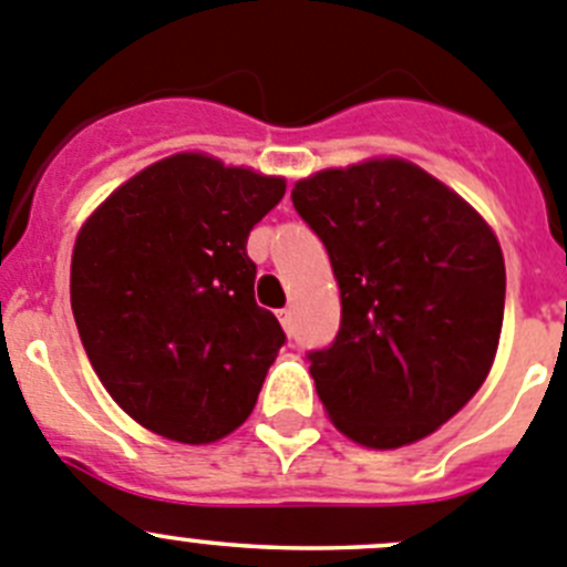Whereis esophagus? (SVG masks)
Instances as JSON below:
<instances>
[{
  "label": "esophagus",
  "mask_w": 567,
  "mask_h": 567,
  "mask_svg": "<svg viewBox=\"0 0 567 567\" xmlns=\"http://www.w3.org/2000/svg\"><path fill=\"white\" fill-rule=\"evenodd\" d=\"M277 319H279V324H282V330L288 332V336H293V313H290L288 308H282V310H277Z\"/></svg>",
  "instance_id": "obj_1"
}]
</instances>
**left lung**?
Segmentation results:
<instances>
[{
    "label": "left lung",
    "mask_w": 567,
    "mask_h": 567,
    "mask_svg": "<svg viewBox=\"0 0 567 567\" xmlns=\"http://www.w3.org/2000/svg\"><path fill=\"white\" fill-rule=\"evenodd\" d=\"M330 254L341 330L310 352L332 425L394 451L431 436L484 385L504 324L506 268L492 226L447 184L396 156L293 184Z\"/></svg>",
    "instance_id": "obj_1"
}]
</instances>
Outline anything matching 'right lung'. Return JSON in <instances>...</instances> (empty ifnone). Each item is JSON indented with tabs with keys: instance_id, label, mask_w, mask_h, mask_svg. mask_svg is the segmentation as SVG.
I'll list each match as a JSON object with an SVG mask.
<instances>
[{
	"instance_id": "right-lung-1",
	"label": "right lung",
	"mask_w": 567,
	"mask_h": 567,
	"mask_svg": "<svg viewBox=\"0 0 567 567\" xmlns=\"http://www.w3.org/2000/svg\"><path fill=\"white\" fill-rule=\"evenodd\" d=\"M285 178L200 151L147 164L83 220L69 296L92 369L147 431L212 444L248 420L285 332L257 308L248 231Z\"/></svg>"
}]
</instances>
